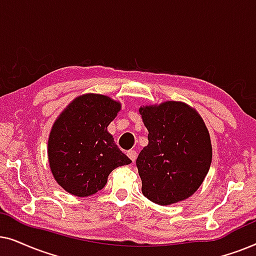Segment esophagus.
<instances>
[{
  "mask_svg": "<svg viewBox=\"0 0 256 256\" xmlns=\"http://www.w3.org/2000/svg\"><path fill=\"white\" fill-rule=\"evenodd\" d=\"M128 156L132 160V162H134L136 158H137V152H136L134 150H130V151H128Z\"/></svg>",
  "mask_w": 256,
  "mask_h": 256,
  "instance_id": "esophagus-1",
  "label": "esophagus"
}]
</instances>
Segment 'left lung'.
Instances as JSON below:
<instances>
[{
    "mask_svg": "<svg viewBox=\"0 0 256 256\" xmlns=\"http://www.w3.org/2000/svg\"><path fill=\"white\" fill-rule=\"evenodd\" d=\"M148 144L137 158L142 192L158 205L190 198L205 180L212 162L207 126L196 108L168 100L139 108Z\"/></svg>",
    "mask_w": 256,
    "mask_h": 256,
    "instance_id": "1",
    "label": "left lung"
}]
</instances>
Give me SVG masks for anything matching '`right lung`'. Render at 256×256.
Masks as SVG:
<instances>
[{
	"label": "right lung",
	"mask_w": 256,
	"mask_h": 256,
	"mask_svg": "<svg viewBox=\"0 0 256 256\" xmlns=\"http://www.w3.org/2000/svg\"><path fill=\"white\" fill-rule=\"evenodd\" d=\"M120 102L100 94L74 98L54 120L48 139V158L54 180L68 193L88 196L130 159L117 148L108 126L120 111Z\"/></svg>",
	"instance_id": "add662e5"
}]
</instances>
